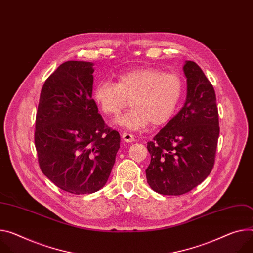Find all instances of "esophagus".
Instances as JSON below:
<instances>
[{"mask_svg":"<svg viewBox=\"0 0 253 253\" xmlns=\"http://www.w3.org/2000/svg\"><path fill=\"white\" fill-rule=\"evenodd\" d=\"M122 139H123L125 142L130 143V142H133V141H134V136H133L132 134H129V133L124 132V133L122 134Z\"/></svg>","mask_w":253,"mask_h":253,"instance_id":"1","label":"esophagus"}]
</instances>
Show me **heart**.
<instances>
[{
  "mask_svg": "<svg viewBox=\"0 0 253 253\" xmlns=\"http://www.w3.org/2000/svg\"><path fill=\"white\" fill-rule=\"evenodd\" d=\"M183 95L182 79L174 73L156 67H138L121 72L117 83L100 81L94 88V100L107 116L115 117L131 100V110L116 123L125 129L138 131L150 123H168L175 114Z\"/></svg>",
  "mask_w": 253,
  "mask_h": 253,
  "instance_id": "obj_1",
  "label": "heart"
}]
</instances>
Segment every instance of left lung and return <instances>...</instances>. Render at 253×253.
<instances>
[{
  "label": "left lung",
  "mask_w": 253,
  "mask_h": 253,
  "mask_svg": "<svg viewBox=\"0 0 253 253\" xmlns=\"http://www.w3.org/2000/svg\"><path fill=\"white\" fill-rule=\"evenodd\" d=\"M182 71L186 102L147 143L151 155L147 182L154 192L168 196L186 194L210 174L220 132L213 85L194 61L187 60Z\"/></svg>",
  "instance_id": "1"
}]
</instances>
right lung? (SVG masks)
Here are the masks:
<instances>
[{"mask_svg":"<svg viewBox=\"0 0 253 253\" xmlns=\"http://www.w3.org/2000/svg\"><path fill=\"white\" fill-rule=\"evenodd\" d=\"M94 63L70 60L45 81L36 114L35 146L42 172L75 195L101 190L120 148L91 99Z\"/></svg>","mask_w":253,"mask_h":253,"instance_id":"obj_1","label":"right lung"}]
</instances>
